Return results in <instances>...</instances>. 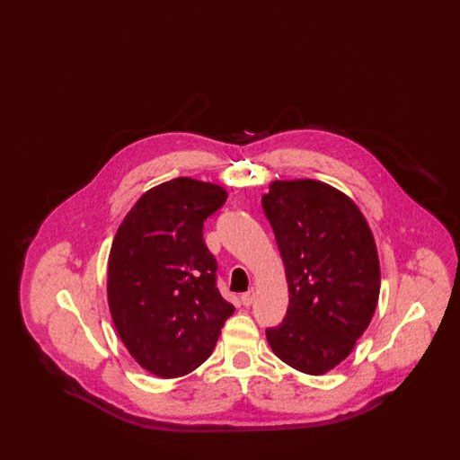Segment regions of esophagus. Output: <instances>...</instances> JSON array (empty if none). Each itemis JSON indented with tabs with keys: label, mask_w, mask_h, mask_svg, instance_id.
I'll return each mask as SVG.
<instances>
[{
	"label": "esophagus",
	"mask_w": 460,
	"mask_h": 460,
	"mask_svg": "<svg viewBox=\"0 0 460 460\" xmlns=\"http://www.w3.org/2000/svg\"><path fill=\"white\" fill-rule=\"evenodd\" d=\"M253 298H255V291H253V289H248L246 293L241 295V304L244 306H250L253 304Z\"/></svg>",
	"instance_id": "1"
}]
</instances>
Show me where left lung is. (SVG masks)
Segmentation results:
<instances>
[{"label": "left lung", "mask_w": 460, "mask_h": 460, "mask_svg": "<svg viewBox=\"0 0 460 460\" xmlns=\"http://www.w3.org/2000/svg\"><path fill=\"white\" fill-rule=\"evenodd\" d=\"M262 208L285 262L289 305L265 329L272 351L296 371L324 374L349 357L379 296V261L357 205L329 184L276 181Z\"/></svg>", "instance_id": "obj_1"}]
</instances>
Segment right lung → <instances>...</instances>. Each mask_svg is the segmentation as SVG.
<instances>
[{
    "instance_id": "1",
    "label": "right lung",
    "mask_w": 460,
    "mask_h": 460,
    "mask_svg": "<svg viewBox=\"0 0 460 460\" xmlns=\"http://www.w3.org/2000/svg\"><path fill=\"white\" fill-rule=\"evenodd\" d=\"M226 198L217 184L177 177L139 198L111 243L113 324L136 362L160 377L203 364L234 312L203 240V222Z\"/></svg>"
}]
</instances>
